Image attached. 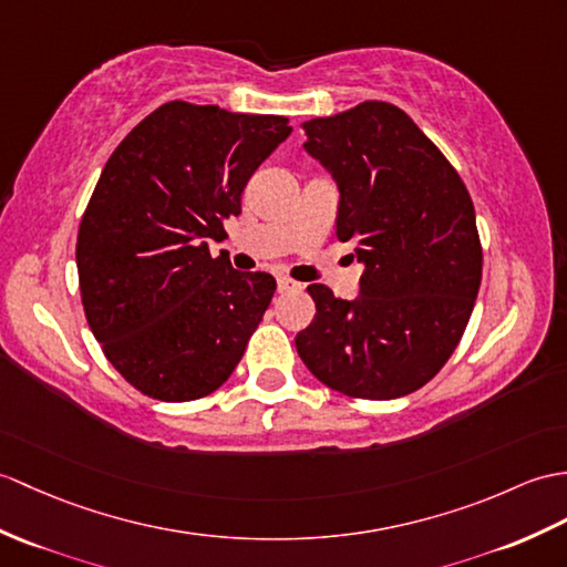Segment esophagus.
<instances>
[{
  "label": "esophagus",
  "mask_w": 567,
  "mask_h": 567,
  "mask_svg": "<svg viewBox=\"0 0 567 567\" xmlns=\"http://www.w3.org/2000/svg\"><path fill=\"white\" fill-rule=\"evenodd\" d=\"M295 289H301V285L295 282V280H289V278H278V292H280V295L295 292Z\"/></svg>",
  "instance_id": "1"
}]
</instances>
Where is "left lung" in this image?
I'll list each match as a JSON object with an SVG mask.
<instances>
[{
	"instance_id": "1",
	"label": "left lung",
	"mask_w": 567,
	"mask_h": 567,
	"mask_svg": "<svg viewBox=\"0 0 567 567\" xmlns=\"http://www.w3.org/2000/svg\"><path fill=\"white\" fill-rule=\"evenodd\" d=\"M307 152L338 188L336 236L358 244L360 297L309 285L316 305L297 352L328 389L389 401L452 358L483 275L476 209L456 168L405 111L362 101L305 123Z\"/></svg>"
}]
</instances>
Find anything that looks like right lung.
Segmentation results:
<instances>
[{"instance_id":"add662e5","label":"right lung","mask_w":567,"mask_h":567,"mask_svg":"<svg viewBox=\"0 0 567 567\" xmlns=\"http://www.w3.org/2000/svg\"><path fill=\"white\" fill-rule=\"evenodd\" d=\"M292 133L285 115L168 101L105 162L76 234L91 333L121 377L156 401L219 389L275 295L207 241L227 239L254 171Z\"/></svg>"}]
</instances>
